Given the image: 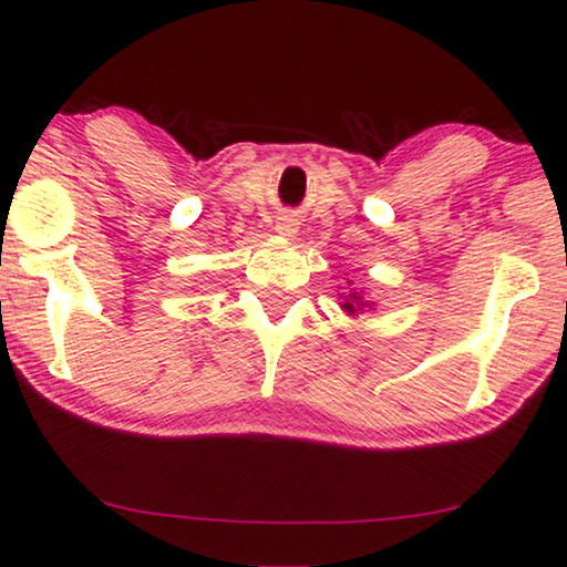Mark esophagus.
Masks as SVG:
<instances>
[{
  "instance_id": "esophagus-1",
  "label": "esophagus",
  "mask_w": 567,
  "mask_h": 567,
  "mask_svg": "<svg viewBox=\"0 0 567 567\" xmlns=\"http://www.w3.org/2000/svg\"><path fill=\"white\" fill-rule=\"evenodd\" d=\"M277 230L282 233V236H292V233H296V228H292V223H279Z\"/></svg>"
}]
</instances>
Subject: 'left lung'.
Segmentation results:
<instances>
[{"instance_id":"left-lung-1","label":"left lung","mask_w":567,"mask_h":567,"mask_svg":"<svg viewBox=\"0 0 567 567\" xmlns=\"http://www.w3.org/2000/svg\"><path fill=\"white\" fill-rule=\"evenodd\" d=\"M358 306H360V303H358ZM342 308H344V311H350V313H354V306H352V303H344Z\"/></svg>"}]
</instances>
